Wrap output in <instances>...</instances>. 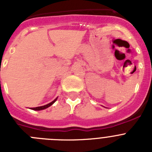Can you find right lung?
<instances>
[{
    "label": "right lung",
    "instance_id": "1",
    "mask_svg": "<svg viewBox=\"0 0 152 152\" xmlns=\"http://www.w3.org/2000/svg\"><path fill=\"white\" fill-rule=\"evenodd\" d=\"M57 100V98H56V100H53L52 102H51L50 103H49V104H47V105H45V106H42V107H34V108H31V109H33V110H44V109H46L48 108V107H50L51 105H52L53 103L56 102V100Z\"/></svg>",
    "mask_w": 152,
    "mask_h": 152
}]
</instances>
